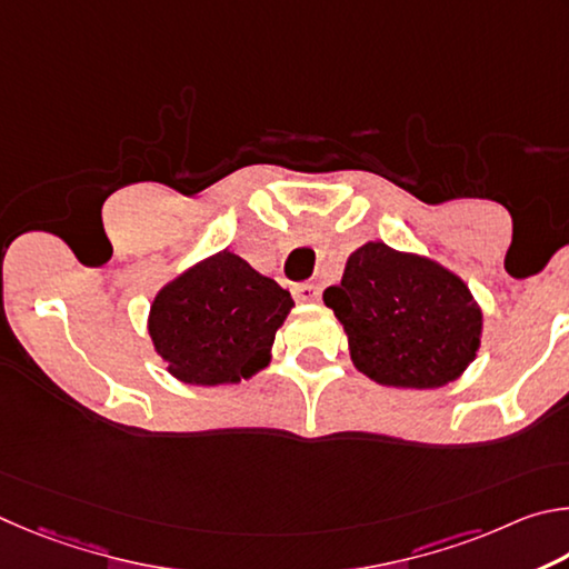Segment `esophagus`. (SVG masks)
<instances>
[{
    "mask_svg": "<svg viewBox=\"0 0 569 569\" xmlns=\"http://www.w3.org/2000/svg\"><path fill=\"white\" fill-rule=\"evenodd\" d=\"M292 295L297 302H315L317 297H320V287L312 284V282H300L292 287Z\"/></svg>",
    "mask_w": 569,
    "mask_h": 569,
    "instance_id": "1",
    "label": "esophagus"
}]
</instances>
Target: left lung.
Segmentation results:
<instances>
[{
  "mask_svg": "<svg viewBox=\"0 0 569 569\" xmlns=\"http://www.w3.org/2000/svg\"><path fill=\"white\" fill-rule=\"evenodd\" d=\"M345 327L357 372L397 390L460 380L482 345V307L460 274L435 259L367 242L322 292Z\"/></svg>",
  "mask_w": 569,
  "mask_h": 569,
  "instance_id": "8db88e82",
  "label": "left lung"
}]
</instances>
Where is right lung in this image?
<instances>
[{"label": "right lung", "instance_id": "1", "mask_svg": "<svg viewBox=\"0 0 569 569\" xmlns=\"http://www.w3.org/2000/svg\"><path fill=\"white\" fill-rule=\"evenodd\" d=\"M295 300L272 277L222 249L154 295L147 330L167 372L184 385H237L272 360Z\"/></svg>", "mask_w": 569, "mask_h": 569}]
</instances>
